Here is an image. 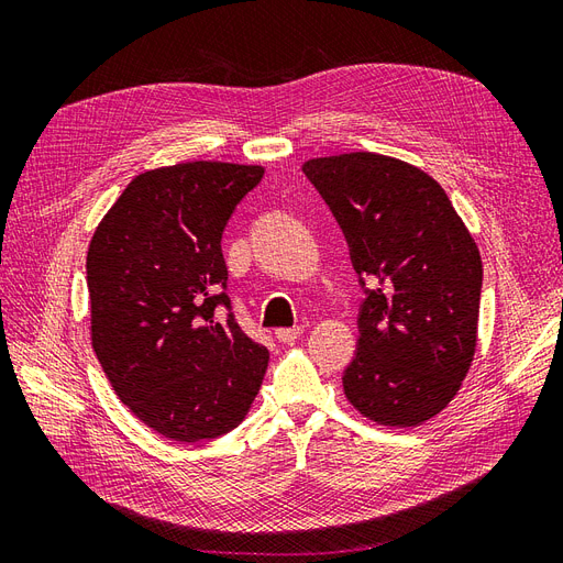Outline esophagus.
<instances>
[{"label": "esophagus", "instance_id": "esophagus-1", "mask_svg": "<svg viewBox=\"0 0 563 563\" xmlns=\"http://www.w3.org/2000/svg\"><path fill=\"white\" fill-rule=\"evenodd\" d=\"M277 338L282 340V343H294V340H298L302 335V327H294V329H277L275 331Z\"/></svg>", "mask_w": 563, "mask_h": 563}]
</instances>
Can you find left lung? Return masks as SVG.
I'll list each match as a JSON object with an SVG mask.
<instances>
[{
	"label": "left lung",
	"mask_w": 563,
	"mask_h": 563,
	"mask_svg": "<svg viewBox=\"0 0 563 563\" xmlns=\"http://www.w3.org/2000/svg\"><path fill=\"white\" fill-rule=\"evenodd\" d=\"M368 279L347 401L387 428H416L453 401L476 350L482 255L422 168L376 152L302 164Z\"/></svg>",
	"instance_id": "1"
}]
</instances>
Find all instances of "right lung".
Returning <instances> with one entry per match:
<instances>
[{
    "label": "right lung",
    "instance_id": "add662e5",
    "mask_svg": "<svg viewBox=\"0 0 563 563\" xmlns=\"http://www.w3.org/2000/svg\"><path fill=\"white\" fill-rule=\"evenodd\" d=\"M263 174L228 162L152 168L91 236L93 352L129 411L174 441L234 430L267 371V347L220 310H230L220 240Z\"/></svg>",
    "mask_w": 563,
    "mask_h": 563
}]
</instances>
